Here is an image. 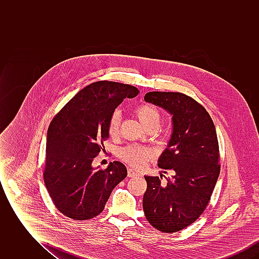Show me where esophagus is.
<instances>
[{
    "instance_id": "1",
    "label": "esophagus",
    "mask_w": 259,
    "mask_h": 259,
    "mask_svg": "<svg viewBox=\"0 0 259 259\" xmlns=\"http://www.w3.org/2000/svg\"><path fill=\"white\" fill-rule=\"evenodd\" d=\"M139 175H140V174L135 172L133 169H128V177H129V178H135V177H138Z\"/></svg>"
}]
</instances>
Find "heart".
Listing matches in <instances>:
<instances>
[{
	"label": "heart",
	"instance_id": "1",
	"mask_svg": "<svg viewBox=\"0 0 259 259\" xmlns=\"http://www.w3.org/2000/svg\"><path fill=\"white\" fill-rule=\"evenodd\" d=\"M136 115L139 121L144 127L148 129L150 126H159L160 123V114L156 109L148 105H143L137 108ZM120 124V113L115 111L111 116L110 125H109V134L111 137H115L118 134ZM154 152L152 149L143 146L131 145L122 148L119 152V157L132 167L141 169L145 167L148 161L152 159Z\"/></svg>",
	"mask_w": 259,
	"mask_h": 259
}]
</instances>
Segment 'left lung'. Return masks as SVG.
Here are the masks:
<instances>
[{"mask_svg": "<svg viewBox=\"0 0 259 259\" xmlns=\"http://www.w3.org/2000/svg\"><path fill=\"white\" fill-rule=\"evenodd\" d=\"M145 101L172 115V134L158 167L172 171L162 183L145 176L143 199L146 219L157 230L178 232L195 222L206 209L220 176L219 142L208 111L179 92H148Z\"/></svg>", "mask_w": 259, "mask_h": 259, "instance_id": "8db88e82", "label": "left lung"}]
</instances>
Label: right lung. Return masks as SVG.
I'll list each match as a JSON object with an SVG mask.
<instances>
[{
    "label": "right lung",
    "mask_w": 259,
    "mask_h": 259,
    "mask_svg": "<svg viewBox=\"0 0 259 259\" xmlns=\"http://www.w3.org/2000/svg\"><path fill=\"white\" fill-rule=\"evenodd\" d=\"M138 94V88L129 84L93 82L78 91L52 119L44 179L54 205L66 217L85 221L98 215L112 189L126 178L121 162H111L106 170L92 167V162L110 137L115 109L123 99Z\"/></svg>",
    "instance_id": "obj_1"
}]
</instances>
